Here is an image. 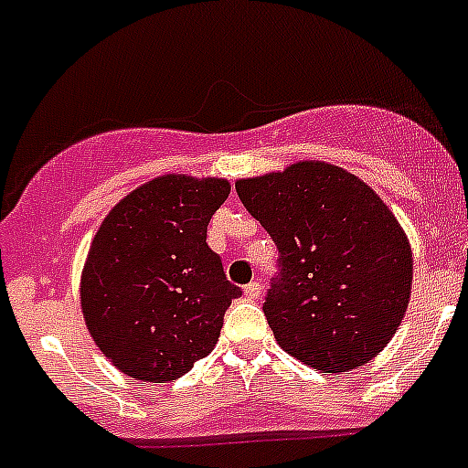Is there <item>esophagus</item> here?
Listing matches in <instances>:
<instances>
[{
  "instance_id": "34e87169",
  "label": "esophagus",
  "mask_w": 468,
  "mask_h": 468,
  "mask_svg": "<svg viewBox=\"0 0 468 468\" xmlns=\"http://www.w3.org/2000/svg\"><path fill=\"white\" fill-rule=\"evenodd\" d=\"M260 293H261V284L260 282H250V284H246V287H243V296H246L248 301H255Z\"/></svg>"
}]
</instances>
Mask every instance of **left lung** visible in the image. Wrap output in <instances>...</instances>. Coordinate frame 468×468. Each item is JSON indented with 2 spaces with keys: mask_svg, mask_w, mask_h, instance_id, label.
<instances>
[{
  "mask_svg": "<svg viewBox=\"0 0 468 468\" xmlns=\"http://www.w3.org/2000/svg\"><path fill=\"white\" fill-rule=\"evenodd\" d=\"M237 193L280 250L264 303L275 342L314 370L370 363L411 298L413 252L395 213L363 179L324 160L239 179Z\"/></svg>",
  "mask_w": 468,
  "mask_h": 468,
  "instance_id": "left-lung-1",
  "label": "left lung"
}]
</instances>
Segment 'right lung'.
<instances>
[{
    "label": "right lung",
    "mask_w": 468,
    "mask_h": 468,
    "mask_svg": "<svg viewBox=\"0 0 468 468\" xmlns=\"http://www.w3.org/2000/svg\"><path fill=\"white\" fill-rule=\"evenodd\" d=\"M229 190L218 176H155L98 227L80 303L89 335L123 375L165 384L216 346L225 310L241 296L207 243Z\"/></svg>",
    "instance_id": "obj_1"
}]
</instances>
